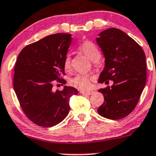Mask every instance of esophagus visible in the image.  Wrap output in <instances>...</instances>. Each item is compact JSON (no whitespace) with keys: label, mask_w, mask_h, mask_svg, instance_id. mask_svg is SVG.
Returning a JSON list of instances; mask_svg holds the SVG:
<instances>
[{"label":"esophagus","mask_w":156,"mask_h":156,"mask_svg":"<svg viewBox=\"0 0 156 156\" xmlns=\"http://www.w3.org/2000/svg\"><path fill=\"white\" fill-rule=\"evenodd\" d=\"M93 92L94 91H92V90H89V91H83V90H81V91H80V93L83 94V95H92Z\"/></svg>","instance_id":"esophagus-1"}]
</instances>
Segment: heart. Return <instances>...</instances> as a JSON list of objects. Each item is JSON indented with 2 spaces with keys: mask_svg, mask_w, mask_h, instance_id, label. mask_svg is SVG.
I'll return each mask as SVG.
<instances>
[{
  "mask_svg": "<svg viewBox=\"0 0 156 156\" xmlns=\"http://www.w3.org/2000/svg\"><path fill=\"white\" fill-rule=\"evenodd\" d=\"M78 49L85 54L92 61H96L100 58L101 52L96 44L90 41H85L80 44ZM64 66L66 69H71L72 62L69 54H66L64 58ZM92 76L89 74H78L70 81L73 87L79 90H88L91 87Z\"/></svg>",
  "mask_w": 156,
  "mask_h": 156,
  "instance_id": "b5f03b06",
  "label": "heart"
}]
</instances>
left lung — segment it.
Segmentation results:
<instances>
[{
  "mask_svg": "<svg viewBox=\"0 0 156 156\" xmlns=\"http://www.w3.org/2000/svg\"><path fill=\"white\" fill-rule=\"evenodd\" d=\"M96 41L105 58V66L99 76V83L112 87L98 92L104 102L98 112L106 119L119 120L136 108L146 84V57L141 46L125 32L109 28L98 35Z\"/></svg>",
  "mask_w": 156,
  "mask_h": 156,
  "instance_id": "left-lung-1",
  "label": "left lung"
}]
</instances>
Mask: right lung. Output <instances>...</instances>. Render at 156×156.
<instances>
[{"label": "right lung", "mask_w": 156, "mask_h": 156, "mask_svg": "<svg viewBox=\"0 0 156 156\" xmlns=\"http://www.w3.org/2000/svg\"><path fill=\"white\" fill-rule=\"evenodd\" d=\"M71 41L70 34H53L27 45L18 56L13 87L23 112L38 126L51 127L61 122L69 113L70 98L78 92L66 86L52 90L55 82H66L61 75Z\"/></svg>", "instance_id": "1"}]
</instances>
